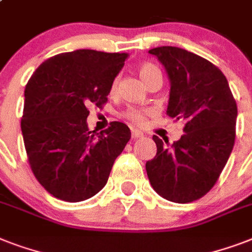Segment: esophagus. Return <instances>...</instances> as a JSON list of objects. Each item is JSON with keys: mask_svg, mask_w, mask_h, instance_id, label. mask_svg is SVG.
I'll list each match as a JSON object with an SVG mask.
<instances>
[{"mask_svg": "<svg viewBox=\"0 0 252 252\" xmlns=\"http://www.w3.org/2000/svg\"><path fill=\"white\" fill-rule=\"evenodd\" d=\"M142 136H144V133H142V132H140V130H137V129H132V138H133V140L142 137Z\"/></svg>", "mask_w": 252, "mask_h": 252, "instance_id": "obj_1", "label": "esophagus"}]
</instances>
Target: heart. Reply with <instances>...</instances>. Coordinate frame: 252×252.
<instances>
[{
    "label": "heart",
    "mask_w": 252,
    "mask_h": 252,
    "mask_svg": "<svg viewBox=\"0 0 252 252\" xmlns=\"http://www.w3.org/2000/svg\"><path fill=\"white\" fill-rule=\"evenodd\" d=\"M157 73H161L159 72V69L154 64L152 63H145V64H142L140 68H138V74L141 77V80L144 82H148V81L152 78L153 76H156ZM116 85H118V81L114 80L112 81V84H111V91L114 93L115 89H116ZM150 115V111L149 110H145V108H136V107H130L128 110L124 112V118L126 120H129L130 123H133L136 126H141L144 124L146 120V116Z\"/></svg>",
    "instance_id": "b5f03b06"
}]
</instances>
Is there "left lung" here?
Listing matches in <instances>:
<instances>
[{
    "instance_id": "left-lung-1",
    "label": "left lung",
    "mask_w": 252,
    "mask_h": 252,
    "mask_svg": "<svg viewBox=\"0 0 252 252\" xmlns=\"http://www.w3.org/2000/svg\"><path fill=\"white\" fill-rule=\"evenodd\" d=\"M168 74L171 89L166 114L184 122L179 141L163 144L153 136L157 154L146 172L157 193L186 204L211 191L235 141L237 103L226 77L211 61L176 47L149 51Z\"/></svg>"
}]
</instances>
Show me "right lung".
<instances>
[{"label": "right lung", "mask_w": 252, "mask_h": 252, "mask_svg": "<svg viewBox=\"0 0 252 252\" xmlns=\"http://www.w3.org/2000/svg\"><path fill=\"white\" fill-rule=\"evenodd\" d=\"M126 53L77 49L45 60L26 85L22 134L30 167L45 191L77 203L106 186L129 128L89 130L87 107H103Z\"/></svg>", "instance_id": "right-lung-1"}]
</instances>
